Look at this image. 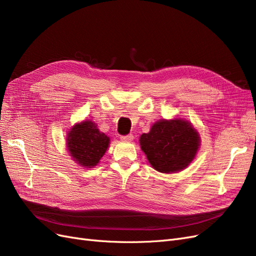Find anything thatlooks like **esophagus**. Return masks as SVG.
<instances>
[{
	"mask_svg": "<svg viewBox=\"0 0 256 256\" xmlns=\"http://www.w3.org/2000/svg\"><path fill=\"white\" fill-rule=\"evenodd\" d=\"M120 140L124 142H131L134 140V136L132 134H128V136H120Z\"/></svg>",
	"mask_w": 256,
	"mask_h": 256,
	"instance_id": "esophagus-1",
	"label": "esophagus"
}]
</instances>
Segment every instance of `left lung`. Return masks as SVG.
<instances>
[{"mask_svg":"<svg viewBox=\"0 0 256 256\" xmlns=\"http://www.w3.org/2000/svg\"><path fill=\"white\" fill-rule=\"evenodd\" d=\"M138 141L150 166L160 173L171 174L182 171L194 160L200 136L191 122L175 118L154 122Z\"/></svg>","mask_w":256,"mask_h":256,"instance_id":"8db88e82","label":"left lung"}]
</instances>
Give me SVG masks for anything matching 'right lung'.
Instances as JSON below:
<instances>
[{
  "label": "right lung",
  "instance_id": "add662e5",
  "mask_svg": "<svg viewBox=\"0 0 256 256\" xmlns=\"http://www.w3.org/2000/svg\"><path fill=\"white\" fill-rule=\"evenodd\" d=\"M109 145L110 138L90 120L74 124L66 136V147L72 160L86 168L99 164Z\"/></svg>",
  "mask_w": 256,
  "mask_h": 256
}]
</instances>
